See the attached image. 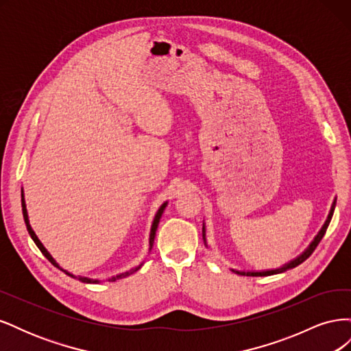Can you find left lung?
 I'll list each match as a JSON object with an SVG mask.
<instances>
[{"label":"left lung","mask_w":351,"mask_h":351,"mask_svg":"<svg viewBox=\"0 0 351 351\" xmlns=\"http://www.w3.org/2000/svg\"><path fill=\"white\" fill-rule=\"evenodd\" d=\"M335 202L337 200H334V204H332V206H331V210H329V215H328V218H326V221H325V224H324V227L321 228V231L317 232V236L313 239V241L309 244V247H307L299 258H295L294 261H291L290 263H287V265H284V267H281V268H278V269H271V271H261V272H244V271H236V269H231L232 272H236V274H239V275H246V277H268V275H274V274H281V272H284V271H287V269H290V268H295L297 265H300V263H303L307 258L311 256V254L313 253V250L316 249V246L317 244H319V241L322 240V237L325 236V232H326V228H328V226H329V222H331V218H332V214H334V209H335ZM202 237H204V241H205V246H208L206 244V239H205V227H204V230H202Z\"/></svg>","instance_id":"8db88e82"}]
</instances>
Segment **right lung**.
I'll list each match as a JSON object with an SVG mask.
<instances>
[{"label": "right lung", "mask_w": 351, "mask_h": 351, "mask_svg": "<svg viewBox=\"0 0 351 351\" xmlns=\"http://www.w3.org/2000/svg\"><path fill=\"white\" fill-rule=\"evenodd\" d=\"M165 206H167V202L165 204H162L161 205V208L158 209V212H156V215H155V218H154V222H152V228H151V236H149V246H151V249H152V246H154V240H155V234H156V228H158V224H159V219H161V217H162V212H164V209H165ZM22 209H23V218H25V222H26V227H27V231H29V234H30V237H32V240L35 241V244L38 246V249L42 252V254H44V256L54 265V267H57V268H60L58 267V263L54 261V258L51 256V254L48 253V250L44 247V244H42L40 241H39V239L36 237V234H35V231L32 230V227H30V224H29V218H27V210H26V204H25V197H23V193H22ZM141 268V265L137 268H133V269H130V271H127V272H124V274H120V275H115V277H111V278H108V281L110 282H112V281H115V280H120V278H124V277H129V275H132L133 272H136L137 269ZM61 269V268H60ZM64 271V269H62ZM67 275H70V277H74V275H71L70 272H67V271H64ZM74 278H77L79 281H82V282H88V284H90V282H98V280H90V278H83V277H74Z\"/></svg>", "instance_id": "right-lung-1"}]
</instances>
